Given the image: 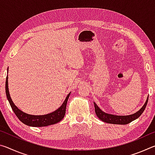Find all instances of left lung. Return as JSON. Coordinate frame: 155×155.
<instances>
[{"label": "left lung", "mask_w": 155, "mask_h": 155, "mask_svg": "<svg viewBox=\"0 0 155 155\" xmlns=\"http://www.w3.org/2000/svg\"><path fill=\"white\" fill-rule=\"evenodd\" d=\"M148 97L147 98L146 103L143 104V106L141 107L137 112H136L132 115H116L107 114V113L102 111V110L97 106V104L95 103H94V107H95V112L96 115L98 116V118L102 120L103 122L114 124H127L128 123L133 121V120L138 118V117L142 114V113L146 109L147 103H148Z\"/></svg>", "instance_id": "left-lung-1"}]
</instances>
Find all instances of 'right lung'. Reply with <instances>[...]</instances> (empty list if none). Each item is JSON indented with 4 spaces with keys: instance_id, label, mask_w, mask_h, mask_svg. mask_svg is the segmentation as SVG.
Listing matches in <instances>:
<instances>
[{
    "instance_id": "add662e5",
    "label": "right lung",
    "mask_w": 155,
    "mask_h": 155,
    "mask_svg": "<svg viewBox=\"0 0 155 155\" xmlns=\"http://www.w3.org/2000/svg\"><path fill=\"white\" fill-rule=\"evenodd\" d=\"M7 70H8V69H7ZM5 92H6L7 98L9 101L12 109L15 113V115L18 117V118L22 123H24L25 124L34 127H47V126L54 124L61 121L64 117L68 100L70 94H71L70 93L68 94V96L65 98L64 103L61 104V106L59 107L56 111L46 115H34L27 114L22 111L13 103L11 96H10L8 88V76H7L6 82H5Z\"/></svg>"
}]
</instances>
